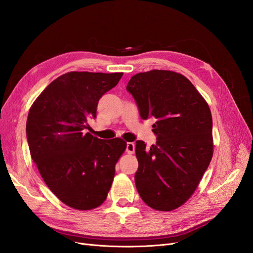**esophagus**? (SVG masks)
Here are the masks:
<instances>
[{"label":"esophagus","instance_id":"1","mask_svg":"<svg viewBox=\"0 0 253 253\" xmlns=\"http://www.w3.org/2000/svg\"><path fill=\"white\" fill-rule=\"evenodd\" d=\"M126 151L127 154H133L135 152V144L134 142H127L126 143Z\"/></svg>","mask_w":253,"mask_h":253}]
</instances>
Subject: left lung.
<instances>
[{
  "label": "left lung",
  "mask_w": 253,
  "mask_h": 253,
  "mask_svg": "<svg viewBox=\"0 0 253 253\" xmlns=\"http://www.w3.org/2000/svg\"><path fill=\"white\" fill-rule=\"evenodd\" d=\"M142 119L155 118L156 144L136 141V189L151 208L171 211L194 193L213 155L208 103L185 76L153 70L126 85Z\"/></svg>",
  "instance_id": "obj_1"
}]
</instances>
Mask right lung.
Returning <instances> with one entry per match:
<instances>
[{"label":"right lung","mask_w":253,"mask_h":253,"mask_svg":"<svg viewBox=\"0 0 253 253\" xmlns=\"http://www.w3.org/2000/svg\"><path fill=\"white\" fill-rule=\"evenodd\" d=\"M124 73L71 72L45 88L29 110L26 136L43 180L59 200L77 210H91L108 196L115 166L126 142L99 139L85 129L97 105Z\"/></svg>","instance_id":"obj_1"}]
</instances>
